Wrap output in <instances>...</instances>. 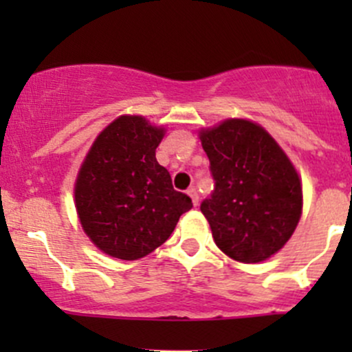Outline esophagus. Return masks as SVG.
<instances>
[{"label":"esophagus","instance_id":"obj_1","mask_svg":"<svg viewBox=\"0 0 352 352\" xmlns=\"http://www.w3.org/2000/svg\"><path fill=\"white\" fill-rule=\"evenodd\" d=\"M187 194H189L190 199H192L194 206H197L199 204V194H197L196 187H189V189H187Z\"/></svg>","mask_w":352,"mask_h":352}]
</instances>
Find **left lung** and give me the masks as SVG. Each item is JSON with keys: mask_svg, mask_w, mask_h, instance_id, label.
Returning <instances> with one entry per match:
<instances>
[{"mask_svg": "<svg viewBox=\"0 0 352 352\" xmlns=\"http://www.w3.org/2000/svg\"><path fill=\"white\" fill-rule=\"evenodd\" d=\"M201 143L214 180L201 211L216 245L245 264L283 248L301 216L303 194L285 151L257 124L228 119L202 131Z\"/></svg>", "mask_w": 352, "mask_h": 352, "instance_id": "8db88e82", "label": "left lung"}]
</instances>
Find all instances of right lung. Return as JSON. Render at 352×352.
<instances>
[{
	"label": "right lung",
	"instance_id": "obj_1",
	"mask_svg": "<svg viewBox=\"0 0 352 352\" xmlns=\"http://www.w3.org/2000/svg\"><path fill=\"white\" fill-rule=\"evenodd\" d=\"M163 129L140 116L105 127L88 151L74 186L76 211L90 240L105 254L136 261L160 247L192 208L156 162Z\"/></svg>",
	"mask_w": 352,
	"mask_h": 352
}]
</instances>
